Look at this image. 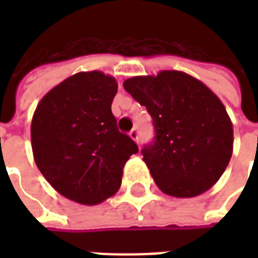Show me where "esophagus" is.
Instances as JSON below:
<instances>
[{"mask_svg": "<svg viewBox=\"0 0 258 258\" xmlns=\"http://www.w3.org/2000/svg\"><path fill=\"white\" fill-rule=\"evenodd\" d=\"M130 138L133 139L134 142H139V135H138V130L137 128H133L130 131Z\"/></svg>", "mask_w": 258, "mask_h": 258, "instance_id": "1", "label": "esophagus"}]
</instances>
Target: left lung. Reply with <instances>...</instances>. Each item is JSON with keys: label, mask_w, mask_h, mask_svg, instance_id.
I'll list each match as a JSON object with an SVG mask.
<instances>
[{"label": "left lung", "mask_w": 258, "mask_h": 258, "mask_svg": "<svg viewBox=\"0 0 258 258\" xmlns=\"http://www.w3.org/2000/svg\"><path fill=\"white\" fill-rule=\"evenodd\" d=\"M123 87L153 117L155 139L142 154L158 187L176 198L208 191L233 154V124L220 97L180 71L135 76Z\"/></svg>", "instance_id": "8db88e82"}]
</instances>
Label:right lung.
Segmentation results:
<instances>
[{"label":"right lung","mask_w":258,"mask_h":258,"mask_svg":"<svg viewBox=\"0 0 258 258\" xmlns=\"http://www.w3.org/2000/svg\"><path fill=\"white\" fill-rule=\"evenodd\" d=\"M115 78L79 72L50 89L32 117V151L50 186L82 205L101 204L119 190L137 143L116 127Z\"/></svg>","instance_id":"1"}]
</instances>
